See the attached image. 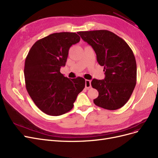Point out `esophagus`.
Segmentation results:
<instances>
[{"label":"esophagus","mask_w":158,"mask_h":158,"mask_svg":"<svg viewBox=\"0 0 158 158\" xmlns=\"http://www.w3.org/2000/svg\"><path fill=\"white\" fill-rule=\"evenodd\" d=\"M85 87L86 89H89L91 87V81L90 80H85Z\"/></svg>","instance_id":"obj_1"}]
</instances>
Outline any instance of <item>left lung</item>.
I'll return each mask as SVG.
<instances>
[{
    "mask_svg": "<svg viewBox=\"0 0 158 158\" xmlns=\"http://www.w3.org/2000/svg\"><path fill=\"white\" fill-rule=\"evenodd\" d=\"M77 33L93 47L97 62L104 67V79H93L91 82L98 92L94 103L109 110L121 108L130 98L136 82V63L131 48L123 39L108 30Z\"/></svg>",
    "mask_w": 158,
    "mask_h": 158,
    "instance_id": "left-lung-1",
    "label": "left lung"
}]
</instances>
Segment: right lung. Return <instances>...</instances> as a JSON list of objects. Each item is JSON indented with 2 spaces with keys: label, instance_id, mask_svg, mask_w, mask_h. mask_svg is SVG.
I'll return each mask as SVG.
<instances>
[{
  "label": "right lung",
  "instance_id": "right-lung-1",
  "mask_svg": "<svg viewBox=\"0 0 158 158\" xmlns=\"http://www.w3.org/2000/svg\"><path fill=\"white\" fill-rule=\"evenodd\" d=\"M79 40L75 33L50 34L37 40L25 58L24 77L27 93L46 114L58 116L68 112L85 88L83 77L69 79L60 73L69 48Z\"/></svg>",
  "mask_w": 158,
  "mask_h": 158
}]
</instances>
